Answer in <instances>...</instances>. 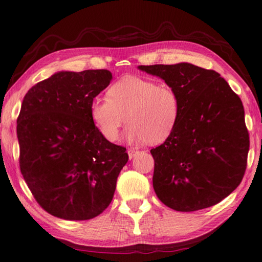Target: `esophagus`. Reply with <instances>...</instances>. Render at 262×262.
<instances>
[{"instance_id":"1","label":"esophagus","mask_w":262,"mask_h":262,"mask_svg":"<svg viewBox=\"0 0 262 262\" xmlns=\"http://www.w3.org/2000/svg\"><path fill=\"white\" fill-rule=\"evenodd\" d=\"M127 154H128V158L130 159H132V158H135L137 154H138V150H136V149H127Z\"/></svg>"}]
</instances>
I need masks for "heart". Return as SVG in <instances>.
Returning <instances> with one entry per match:
<instances>
[{"mask_svg":"<svg viewBox=\"0 0 262 262\" xmlns=\"http://www.w3.org/2000/svg\"><path fill=\"white\" fill-rule=\"evenodd\" d=\"M108 99H94L91 118L103 138L114 143L128 123L131 143L160 144L172 135L181 113L180 98L171 87L139 76H125L107 91Z\"/></svg>","mask_w":262,"mask_h":262,"instance_id":"obj_1","label":"heart"}]
</instances>
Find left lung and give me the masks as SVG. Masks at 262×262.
Here are the masks:
<instances>
[{"label":"left lung","mask_w":262,"mask_h":262,"mask_svg":"<svg viewBox=\"0 0 262 262\" xmlns=\"http://www.w3.org/2000/svg\"><path fill=\"white\" fill-rule=\"evenodd\" d=\"M138 69L163 79L181 103L172 135L150 149L158 198L178 212L219 204L246 170L250 137L239 96L220 73L191 63Z\"/></svg>","instance_id":"obj_1"}]
</instances>
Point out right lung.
<instances>
[{
	"label": "right lung",
	"mask_w": 262,
	"mask_h": 262,
	"mask_svg": "<svg viewBox=\"0 0 262 262\" xmlns=\"http://www.w3.org/2000/svg\"><path fill=\"white\" fill-rule=\"evenodd\" d=\"M108 70L59 71L29 90L17 119L19 167L34 199L54 216L84 221L112 203L126 148L105 140L91 118Z\"/></svg>",
	"instance_id": "obj_1"
}]
</instances>
